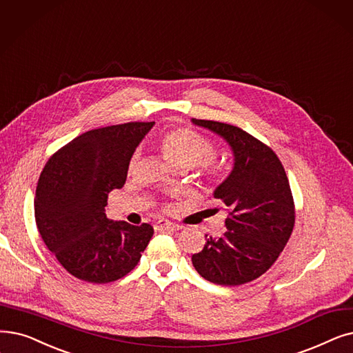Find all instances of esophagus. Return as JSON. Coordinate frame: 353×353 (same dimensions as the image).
<instances>
[{
	"label": "esophagus",
	"mask_w": 353,
	"mask_h": 353,
	"mask_svg": "<svg viewBox=\"0 0 353 353\" xmlns=\"http://www.w3.org/2000/svg\"><path fill=\"white\" fill-rule=\"evenodd\" d=\"M154 229L159 232H161V231H177L179 225H176L173 222H168L165 219H160L154 223Z\"/></svg>",
	"instance_id": "34e87169"
}]
</instances>
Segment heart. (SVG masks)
Returning a JSON list of instances; mask_svg holds the SVG:
<instances>
[{
	"label": "heart",
	"instance_id": "b5f03b06",
	"mask_svg": "<svg viewBox=\"0 0 353 353\" xmlns=\"http://www.w3.org/2000/svg\"><path fill=\"white\" fill-rule=\"evenodd\" d=\"M159 145L167 160L177 168H190L196 164L203 165V172L210 181L219 179V168L210 157L214 154V147L209 139L201 132H197L189 127H174L164 131ZM139 152H134L130 159L128 170L134 173L139 165Z\"/></svg>",
	"mask_w": 353,
	"mask_h": 353
}]
</instances>
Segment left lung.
Returning a JSON list of instances; mask_svg holds the SVG:
<instances>
[{
    "label": "left lung",
    "instance_id": "left-lung-1",
    "mask_svg": "<svg viewBox=\"0 0 353 353\" xmlns=\"http://www.w3.org/2000/svg\"><path fill=\"white\" fill-rule=\"evenodd\" d=\"M231 145L234 168L213 196L225 203L228 231L206 235L201 252L192 255L196 271L210 283L241 285L277 261L293 232L296 212L290 183L277 154L238 127L218 121L192 119Z\"/></svg>",
    "mask_w": 353,
    "mask_h": 353
}]
</instances>
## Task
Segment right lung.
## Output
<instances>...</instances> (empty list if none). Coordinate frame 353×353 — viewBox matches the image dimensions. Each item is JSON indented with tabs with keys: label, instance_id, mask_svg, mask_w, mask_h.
Instances as JSON below:
<instances>
[{
	"label": "right lung",
	"instance_id": "obj_1",
	"mask_svg": "<svg viewBox=\"0 0 353 353\" xmlns=\"http://www.w3.org/2000/svg\"><path fill=\"white\" fill-rule=\"evenodd\" d=\"M154 122L90 130L57 150L40 174L34 216L37 229L57 261L73 277L105 284L139 264L154 234L106 218L108 193L127 180L130 159Z\"/></svg>",
	"mask_w": 353,
	"mask_h": 353
}]
</instances>
